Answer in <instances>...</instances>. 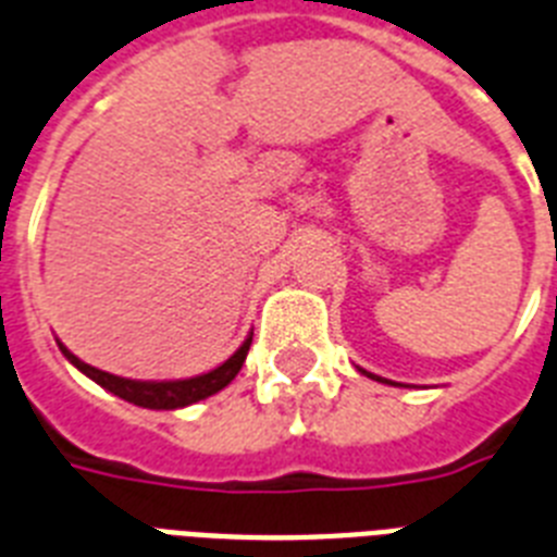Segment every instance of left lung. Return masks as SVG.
I'll list each match as a JSON object with an SVG mask.
<instances>
[{
    "mask_svg": "<svg viewBox=\"0 0 557 557\" xmlns=\"http://www.w3.org/2000/svg\"><path fill=\"white\" fill-rule=\"evenodd\" d=\"M371 380H376V376H371Z\"/></svg>",
    "mask_w": 557,
    "mask_h": 557,
    "instance_id": "8db88e82",
    "label": "left lung"
}]
</instances>
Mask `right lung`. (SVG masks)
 <instances>
[{
    "label": "right lung",
    "mask_w": 557,
    "mask_h": 557,
    "mask_svg": "<svg viewBox=\"0 0 557 557\" xmlns=\"http://www.w3.org/2000/svg\"><path fill=\"white\" fill-rule=\"evenodd\" d=\"M249 345H251V336L240 348L232 354V357L218 366L214 371L209 373H200V376H191V380H172V382H141V380H124V376H115V373H107V371H98V368L87 366L76 354H70L62 343L64 357L84 373V376H90L92 382L110 391V394L121 396L124 401H133L138 408H149V410H175V408H186V405H195V401L207 399V396L218 394L228 382L235 380L237 371L243 368L246 362V354H249Z\"/></svg>",
    "instance_id": "1"
}]
</instances>
